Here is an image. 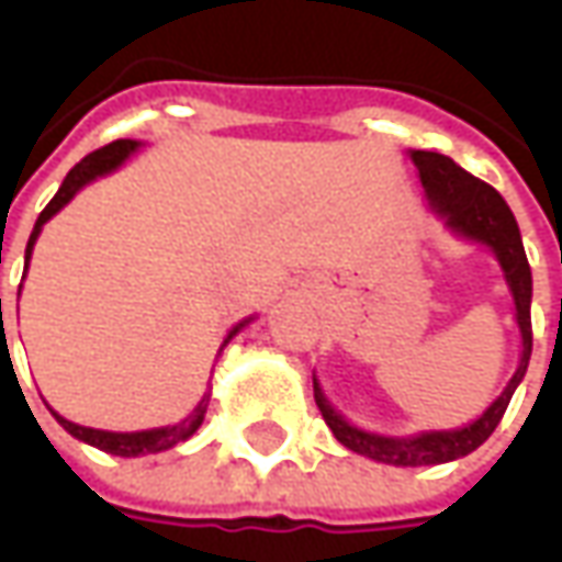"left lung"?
Instances as JSON below:
<instances>
[{
	"mask_svg": "<svg viewBox=\"0 0 562 562\" xmlns=\"http://www.w3.org/2000/svg\"><path fill=\"white\" fill-rule=\"evenodd\" d=\"M412 166L418 169V181L425 187L427 209L440 217L442 227L473 246H483L495 255V261L502 267L507 292L514 301V319L520 329V362L514 369V375L505 384V391L492 400L486 409L480 412L473 422L449 430H418L406 437H393V434H375L347 422L341 412L331 406V400L323 391L319 378L313 375V400L323 412L326 425L335 434V440L347 446L350 452L366 456L378 464H393V468H422V464H446L458 458L471 456L473 449H480L490 440L492 430L498 427L505 415L507 403L514 391L520 387L522 375L529 369L532 357V270L526 261L522 249L520 227L517 217L507 209L502 193L495 187L483 184L480 178H473L471 171H464L449 156L430 150H409Z\"/></svg>",
	"mask_w": 562,
	"mask_h": 562,
	"instance_id": "left-lung-1",
	"label": "left lung"
}]
</instances>
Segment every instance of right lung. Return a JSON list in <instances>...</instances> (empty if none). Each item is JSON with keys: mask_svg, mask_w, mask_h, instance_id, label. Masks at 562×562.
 <instances>
[{"mask_svg": "<svg viewBox=\"0 0 562 562\" xmlns=\"http://www.w3.org/2000/svg\"><path fill=\"white\" fill-rule=\"evenodd\" d=\"M144 144L140 140H132V137H122V140H113V144H106L101 150L89 153L82 162H76L70 169V175L64 178V184L57 187L55 200L48 202L45 209H42V215L36 217V227L30 233V243H26V255H24V265L30 267V258H33V246H36V239H40L42 227L52 221V217L67 205V202L82 190V187H89L91 181H98V178H104V175H113L116 169H122L137 150H140ZM18 297H21V289H18ZM2 304V301H0ZM2 316V311H0ZM255 316H246L243 323H236L227 335H224V341L217 347V357L224 353V347L231 345L233 338L239 335V331L249 326ZM209 400H212V391L202 393V400L196 403V409L190 412L187 418L181 422H175V425H166V427H147V430H101V427H82L76 425V422H67L64 415H57V425L64 427L70 437L76 440L89 442L94 449H101V452H110V456H120V458H137V456H156V452H166V449H175L178 442L190 440L200 425L205 422V409H209Z\"/></svg>", "mask_w": 562, "mask_h": 562, "instance_id": "right-lung-1", "label": "right lung"}]
</instances>
